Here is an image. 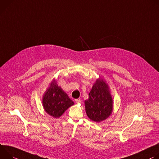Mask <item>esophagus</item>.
I'll return each instance as SVG.
<instances>
[{
    "label": "esophagus",
    "mask_w": 159,
    "mask_h": 159,
    "mask_svg": "<svg viewBox=\"0 0 159 159\" xmlns=\"http://www.w3.org/2000/svg\"><path fill=\"white\" fill-rule=\"evenodd\" d=\"M75 102H76V103H81V100H80V98H78V99H76V100H75Z\"/></svg>",
    "instance_id": "esophagus-1"
}]
</instances>
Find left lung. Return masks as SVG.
I'll return each instance as SVG.
<instances>
[{
	"mask_svg": "<svg viewBox=\"0 0 159 159\" xmlns=\"http://www.w3.org/2000/svg\"><path fill=\"white\" fill-rule=\"evenodd\" d=\"M89 99L84 101L86 115L92 120L100 122L107 119L113 111V99L108 84L99 78L93 84Z\"/></svg>",
	"mask_w": 159,
	"mask_h": 159,
	"instance_id": "left-lung-1",
	"label": "left lung"
}]
</instances>
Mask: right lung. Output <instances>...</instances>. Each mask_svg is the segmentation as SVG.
Instances as JSON below:
<instances>
[{"label":"right lung","mask_w":159,"mask_h":159,"mask_svg":"<svg viewBox=\"0 0 159 159\" xmlns=\"http://www.w3.org/2000/svg\"><path fill=\"white\" fill-rule=\"evenodd\" d=\"M42 105L44 111L48 115L57 119L73 105L74 102L58 86L56 80L53 79L43 95Z\"/></svg>","instance_id":"right-lung-1"}]
</instances>
